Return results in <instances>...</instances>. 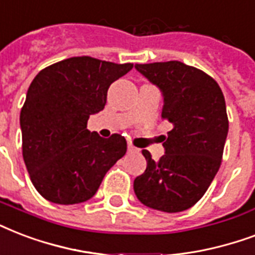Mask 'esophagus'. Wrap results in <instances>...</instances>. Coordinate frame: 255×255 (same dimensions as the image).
<instances>
[{"instance_id": "esophagus-1", "label": "esophagus", "mask_w": 255, "mask_h": 255, "mask_svg": "<svg viewBox=\"0 0 255 255\" xmlns=\"http://www.w3.org/2000/svg\"><path fill=\"white\" fill-rule=\"evenodd\" d=\"M128 151H129V153H138V151H139V149H138V147H135L134 145H131V143H128Z\"/></svg>"}]
</instances>
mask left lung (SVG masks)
<instances>
[{
    "instance_id": "left-lung-1",
    "label": "left lung",
    "mask_w": 255,
    "mask_h": 255,
    "mask_svg": "<svg viewBox=\"0 0 255 255\" xmlns=\"http://www.w3.org/2000/svg\"><path fill=\"white\" fill-rule=\"evenodd\" d=\"M135 69L161 90L162 118L173 129L162 135L165 154L134 179V193L147 208L178 213L202 198L221 166L229 121L216 81L179 61L137 64Z\"/></svg>"
}]
</instances>
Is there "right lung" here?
Returning <instances> with one entry per match:
<instances>
[{
	"instance_id": "1",
	"label": "right lung",
	"mask_w": 255,
	"mask_h": 255,
	"mask_svg": "<svg viewBox=\"0 0 255 255\" xmlns=\"http://www.w3.org/2000/svg\"><path fill=\"white\" fill-rule=\"evenodd\" d=\"M133 69L92 57H72L35 76L21 109L22 155L43 198L74 205L96 194L110 167L126 153L120 134L102 138L86 129L105 108L108 89Z\"/></svg>"
}]
</instances>
